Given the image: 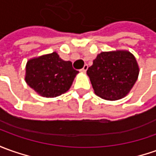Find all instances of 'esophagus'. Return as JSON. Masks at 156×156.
<instances>
[{
	"instance_id": "obj_1",
	"label": "esophagus",
	"mask_w": 156,
	"mask_h": 156,
	"mask_svg": "<svg viewBox=\"0 0 156 156\" xmlns=\"http://www.w3.org/2000/svg\"><path fill=\"white\" fill-rule=\"evenodd\" d=\"M87 69H88V65L85 64L84 66H83V67L82 69L80 70V71H81L82 73H85V72L87 71Z\"/></svg>"
}]
</instances>
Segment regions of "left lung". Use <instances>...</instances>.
<instances>
[{"label":"left lung","mask_w":156,"mask_h":156,"mask_svg":"<svg viewBox=\"0 0 156 156\" xmlns=\"http://www.w3.org/2000/svg\"><path fill=\"white\" fill-rule=\"evenodd\" d=\"M139 68L128 51L102 52L87 70L95 93L105 100L121 99L136 83Z\"/></svg>","instance_id":"1"}]
</instances>
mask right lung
Masks as SVG:
<instances>
[{"mask_svg": "<svg viewBox=\"0 0 156 156\" xmlns=\"http://www.w3.org/2000/svg\"><path fill=\"white\" fill-rule=\"evenodd\" d=\"M25 70L27 84L43 97H56L67 91L78 73L71 61L61 60L55 52L30 60Z\"/></svg>", "mask_w": 156, "mask_h": 156, "instance_id": "add662e5", "label": "right lung"}]
</instances>
